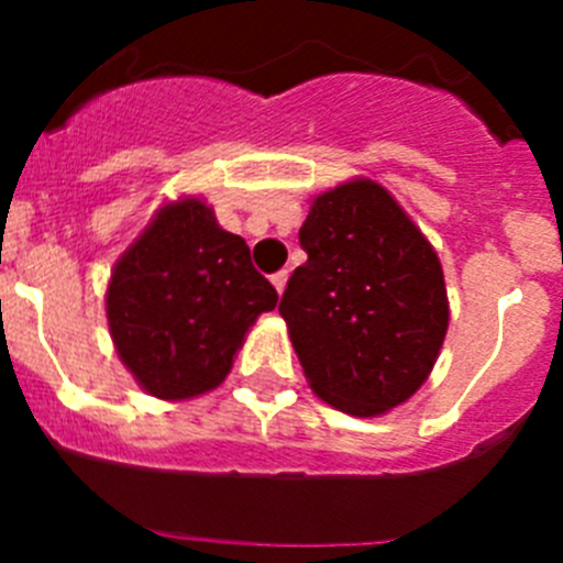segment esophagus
<instances>
[{
	"label": "esophagus",
	"mask_w": 563,
	"mask_h": 563,
	"mask_svg": "<svg viewBox=\"0 0 563 563\" xmlns=\"http://www.w3.org/2000/svg\"><path fill=\"white\" fill-rule=\"evenodd\" d=\"M287 276H290V273H287V271H278V273H273V276H271V282H273V287H276L278 296H282V292H285Z\"/></svg>",
	"instance_id": "obj_1"
}]
</instances>
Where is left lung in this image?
<instances>
[{"label": "left lung", "mask_w": 563, "mask_h": 563, "mask_svg": "<svg viewBox=\"0 0 563 563\" xmlns=\"http://www.w3.org/2000/svg\"><path fill=\"white\" fill-rule=\"evenodd\" d=\"M298 242L307 262L292 271L278 312L312 391L355 417L409 400L449 330L434 247L372 180L321 194Z\"/></svg>", "instance_id": "1"}]
</instances>
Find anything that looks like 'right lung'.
I'll list each match as a JSON object with an SVG mask.
<instances>
[{
	"mask_svg": "<svg viewBox=\"0 0 563 563\" xmlns=\"http://www.w3.org/2000/svg\"><path fill=\"white\" fill-rule=\"evenodd\" d=\"M278 301L245 239L200 200L172 202L114 265L109 332L143 389L186 400L225 380L247 327Z\"/></svg>",
	"mask_w": 563,
	"mask_h": 563,
	"instance_id": "right-lung-1",
	"label": "right lung"
}]
</instances>
